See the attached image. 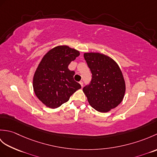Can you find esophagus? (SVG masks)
I'll use <instances>...</instances> for the list:
<instances>
[{
	"label": "esophagus",
	"mask_w": 157,
	"mask_h": 157,
	"mask_svg": "<svg viewBox=\"0 0 157 157\" xmlns=\"http://www.w3.org/2000/svg\"><path fill=\"white\" fill-rule=\"evenodd\" d=\"M79 84L81 85L82 87H83V86H84V83H83L82 81H80V82H79Z\"/></svg>",
	"instance_id": "obj_1"
}]
</instances>
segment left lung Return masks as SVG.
<instances>
[{
    "instance_id": "8db88e82",
    "label": "left lung",
    "mask_w": 157,
    "mask_h": 157,
    "mask_svg": "<svg viewBox=\"0 0 157 157\" xmlns=\"http://www.w3.org/2000/svg\"><path fill=\"white\" fill-rule=\"evenodd\" d=\"M90 69V84L83 88L89 104L96 111L106 113L117 107L125 93V82L119 66L110 56L99 52H85Z\"/></svg>"
}]
</instances>
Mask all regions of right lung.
<instances>
[{
    "label": "right lung",
    "mask_w": 157,
    "mask_h": 157,
    "mask_svg": "<svg viewBox=\"0 0 157 157\" xmlns=\"http://www.w3.org/2000/svg\"><path fill=\"white\" fill-rule=\"evenodd\" d=\"M79 54L75 48L59 45L42 57L33 77V88L37 98L47 107H59L81 88L73 79L75 72L68 69L69 63Z\"/></svg>",
    "instance_id": "right-lung-1"
}]
</instances>
